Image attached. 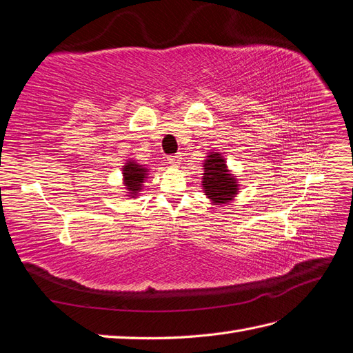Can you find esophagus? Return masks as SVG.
Masks as SVG:
<instances>
[{
  "instance_id": "esophagus-1",
  "label": "esophagus",
  "mask_w": 353,
  "mask_h": 353,
  "mask_svg": "<svg viewBox=\"0 0 353 353\" xmlns=\"http://www.w3.org/2000/svg\"><path fill=\"white\" fill-rule=\"evenodd\" d=\"M181 155H170V157H168V163L170 164V166H174V168H178L179 166V163H181Z\"/></svg>"
}]
</instances>
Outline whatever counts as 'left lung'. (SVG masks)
<instances>
[{"instance_id":"1","label":"left lung","mask_w":353,"mask_h":353,"mask_svg":"<svg viewBox=\"0 0 353 353\" xmlns=\"http://www.w3.org/2000/svg\"><path fill=\"white\" fill-rule=\"evenodd\" d=\"M202 164V189L211 203L223 205L237 196L240 190L239 178L230 170L221 152H208Z\"/></svg>"}]
</instances>
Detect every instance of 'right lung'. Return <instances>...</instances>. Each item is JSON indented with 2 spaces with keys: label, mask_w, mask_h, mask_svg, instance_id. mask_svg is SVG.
I'll list each match as a JSON object with an SVG mask.
<instances>
[{
  "label": "right lung",
  "mask_w": 353,
  "mask_h": 353,
  "mask_svg": "<svg viewBox=\"0 0 353 353\" xmlns=\"http://www.w3.org/2000/svg\"><path fill=\"white\" fill-rule=\"evenodd\" d=\"M150 175V168L146 164H140L136 160H127L122 166V183L125 189V196L136 199L140 196L143 184Z\"/></svg>",
  "instance_id": "right-lung-1"
}]
</instances>
